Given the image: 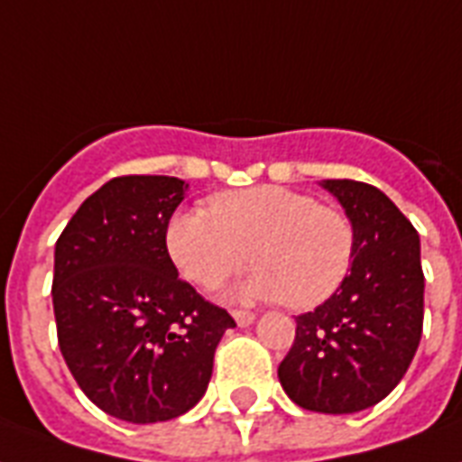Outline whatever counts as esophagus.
Returning a JSON list of instances; mask_svg holds the SVG:
<instances>
[{"instance_id":"esophagus-1","label":"esophagus","mask_w":462,"mask_h":462,"mask_svg":"<svg viewBox=\"0 0 462 462\" xmlns=\"http://www.w3.org/2000/svg\"><path fill=\"white\" fill-rule=\"evenodd\" d=\"M234 320L241 325V328H248V325L255 323V316H253L250 310H234Z\"/></svg>"}]
</instances>
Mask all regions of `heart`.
<instances>
[{
	"label": "heart",
	"mask_w": 462,
	"mask_h": 462,
	"mask_svg": "<svg viewBox=\"0 0 462 462\" xmlns=\"http://www.w3.org/2000/svg\"><path fill=\"white\" fill-rule=\"evenodd\" d=\"M166 250L182 277L202 289L257 267L228 289L231 301H287L313 309L345 282L354 231L345 214L280 185L221 192L207 209H180L166 226Z\"/></svg>",
	"instance_id": "1"
}]
</instances>
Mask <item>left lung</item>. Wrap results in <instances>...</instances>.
Returning <instances> with one entry per match:
<instances>
[{"label": "left lung", "instance_id": "1", "mask_svg": "<svg viewBox=\"0 0 462 462\" xmlns=\"http://www.w3.org/2000/svg\"><path fill=\"white\" fill-rule=\"evenodd\" d=\"M354 231L349 274L316 310L296 318L280 383L310 412L352 414L388 395L414 359L424 323L420 234L383 192L323 180Z\"/></svg>", "mask_w": 462, "mask_h": 462}]
</instances>
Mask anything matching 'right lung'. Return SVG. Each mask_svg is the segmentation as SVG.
Listing matches in <instances>:
<instances>
[{"label":"right lung","mask_w":462,"mask_h":462,"mask_svg":"<svg viewBox=\"0 0 462 462\" xmlns=\"http://www.w3.org/2000/svg\"><path fill=\"white\" fill-rule=\"evenodd\" d=\"M188 192L171 175L113 178L55 245L57 342L79 388L132 424L180 417L212 378L234 318L178 277L166 226Z\"/></svg>","instance_id":"right-lung-1"}]
</instances>
